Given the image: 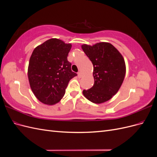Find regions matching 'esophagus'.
Returning a JSON list of instances; mask_svg holds the SVG:
<instances>
[{
  "instance_id": "esophagus-1",
  "label": "esophagus",
  "mask_w": 157,
  "mask_h": 157,
  "mask_svg": "<svg viewBox=\"0 0 157 157\" xmlns=\"http://www.w3.org/2000/svg\"><path fill=\"white\" fill-rule=\"evenodd\" d=\"M82 76V75L81 72H78V77L79 78H81Z\"/></svg>"
}]
</instances>
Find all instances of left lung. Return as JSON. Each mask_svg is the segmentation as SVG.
Segmentation results:
<instances>
[{"label":"left lung","instance_id":"1","mask_svg":"<svg viewBox=\"0 0 157 157\" xmlns=\"http://www.w3.org/2000/svg\"><path fill=\"white\" fill-rule=\"evenodd\" d=\"M82 50L94 66V86L83 90V95L92 103L100 104L118 92L126 75L124 59L111 43L101 42L92 46L84 44Z\"/></svg>","mask_w":157,"mask_h":157}]
</instances>
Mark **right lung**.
<instances>
[{"instance_id":"1","label":"right lung","mask_w":157,"mask_h":157,"mask_svg":"<svg viewBox=\"0 0 157 157\" xmlns=\"http://www.w3.org/2000/svg\"><path fill=\"white\" fill-rule=\"evenodd\" d=\"M71 44L50 39L33 50L28 66V78L32 92L42 103L53 105L63 98L71 79L77 73L71 71L67 56Z\"/></svg>"}]
</instances>
